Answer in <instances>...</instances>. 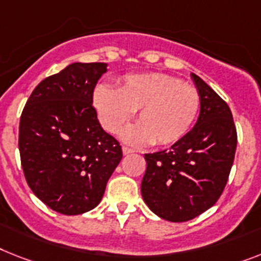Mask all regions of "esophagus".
<instances>
[{
	"mask_svg": "<svg viewBox=\"0 0 261 261\" xmlns=\"http://www.w3.org/2000/svg\"><path fill=\"white\" fill-rule=\"evenodd\" d=\"M135 150L132 149V148H128V146H122V153L124 154H130L133 153Z\"/></svg>",
	"mask_w": 261,
	"mask_h": 261,
	"instance_id": "34e87169",
	"label": "esophagus"
}]
</instances>
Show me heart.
Listing matches in <instances>:
<instances>
[{"label": "heart", "mask_w": 261, "mask_h": 261, "mask_svg": "<svg viewBox=\"0 0 261 261\" xmlns=\"http://www.w3.org/2000/svg\"><path fill=\"white\" fill-rule=\"evenodd\" d=\"M93 104L101 125L109 133L120 132L137 111L139 124L126 129L124 140L135 145H169L192 128L200 111V94L191 85L163 73L129 74L117 89L98 85Z\"/></svg>", "instance_id": "b5f03b06"}]
</instances>
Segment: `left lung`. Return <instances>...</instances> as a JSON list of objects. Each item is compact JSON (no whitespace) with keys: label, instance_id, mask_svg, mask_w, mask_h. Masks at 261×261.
Masks as SVG:
<instances>
[{"label":"left lung","instance_id":"1","mask_svg":"<svg viewBox=\"0 0 261 261\" xmlns=\"http://www.w3.org/2000/svg\"><path fill=\"white\" fill-rule=\"evenodd\" d=\"M191 77L200 94L197 122L169 149L145 154L141 181L149 210L173 223L192 220L219 200L238 145L227 102L195 73Z\"/></svg>","mask_w":261,"mask_h":261}]
</instances>
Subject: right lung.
<instances>
[{"mask_svg":"<svg viewBox=\"0 0 261 261\" xmlns=\"http://www.w3.org/2000/svg\"><path fill=\"white\" fill-rule=\"evenodd\" d=\"M104 62H74L42 80L19 120L18 148L33 193L62 215H81L102 199L122 159L121 145L97 120L93 90Z\"/></svg>","mask_w":261,"mask_h":261,"instance_id":"1","label":"right lung"}]
</instances>
